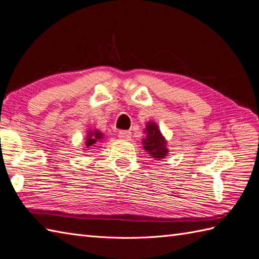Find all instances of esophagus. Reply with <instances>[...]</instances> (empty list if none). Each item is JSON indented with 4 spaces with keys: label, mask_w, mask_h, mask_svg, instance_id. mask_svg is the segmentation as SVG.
<instances>
[{
    "label": "esophagus",
    "mask_w": 259,
    "mask_h": 259,
    "mask_svg": "<svg viewBox=\"0 0 259 259\" xmlns=\"http://www.w3.org/2000/svg\"><path fill=\"white\" fill-rule=\"evenodd\" d=\"M118 137L121 140L128 141L131 139V133L130 131H120V133L118 134Z\"/></svg>",
    "instance_id": "esophagus-1"
}]
</instances>
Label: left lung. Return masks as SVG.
<instances>
[{
	"mask_svg": "<svg viewBox=\"0 0 259 259\" xmlns=\"http://www.w3.org/2000/svg\"><path fill=\"white\" fill-rule=\"evenodd\" d=\"M146 138L142 139L145 150L149 153L150 157L156 160H161L168 156L169 149L167 148V140L162 136L160 129L155 121L149 120L144 130Z\"/></svg>",
	"mask_w": 259,
	"mask_h": 259,
	"instance_id": "obj_1",
	"label": "left lung"
}]
</instances>
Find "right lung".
<instances>
[{"label":"right lung","instance_id":"add662e5","mask_svg":"<svg viewBox=\"0 0 259 259\" xmlns=\"http://www.w3.org/2000/svg\"><path fill=\"white\" fill-rule=\"evenodd\" d=\"M104 135L101 133L100 130L98 129H89L87 131V136L84 138V147L83 150H90L93 149L92 147H99V145L101 144V141H103ZM85 152V151H84Z\"/></svg>","mask_w":259,"mask_h":259}]
</instances>
